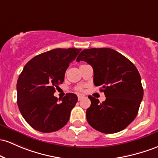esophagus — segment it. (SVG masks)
I'll list each match as a JSON object with an SVG mask.
<instances>
[{"label":"esophagus","instance_id":"1","mask_svg":"<svg viewBox=\"0 0 158 158\" xmlns=\"http://www.w3.org/2000/svg\"><path fill=\"white\" fill-rule=\"evenodd\" d=\"M84 98H85L84 95H82V94H79V95H78V100H82V99H83Z\"/></svg>","mask_w":158,"mask_h":158}]
</instances>
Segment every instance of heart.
I'll return each instance as SVG.
<instances>
[{"label":"heart","instance_id":"1","mask_svg":"<svg viewBox=\"0 0 158 158\" xmlns=\"http://www.w3.org/2000/svg\"><path fill=\"white\" fill-rule=\"evenodd\" d=\"M76 90H78V91H82V87H77L76 88Z\"/></svg>","mask_w":158,"mask_h":158}]
</instances>
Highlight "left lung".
<instances>
[{"label":"left lung","instance_id":"8db88e82","mask_svg":"<svg viewBox=\"0 0 158 158\" xmlns=\"http://www.w3.org/2000/svg\"><path fill=\"white\" fill-rule=\"evenodd\" d=\"M84 60L94 70V83L101 86L105 101L88 96L86 118L94 129L114 133L126 128L136 117L143 98L141 76L126 57L110 48L84 49L76 61Z\"/></svg>","mask_w":158,"mask_h":158}]
</instances>
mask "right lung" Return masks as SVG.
<instances>
[{
    "label": "right lung",
    "instance_id": "right-lung-1",
    "mask_svg": "<svg viewBox=\"0 0 158 158\" xmlns=\"http://www.w3.org/2000/svg\"><path fill=\"white\" fill-rule=\"evenodd\" d=\"M81 50L55 48L37 55L24 67L17 81V104L25 120L34 129L55 132L68 122L77 96L67 93L60 100L53 94Z\"/></svg>",
    "mask_w": 158,
    "mask_h": 158
}]
</instances>
